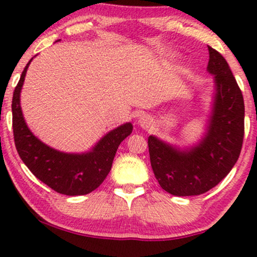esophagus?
I'll return each mask as SVG.
<instances>
[{"instance_id": "1", "label": "esophagus", "mask_w": 257, "mask_h": 257, "mask_svg": "<svg viewBox=\"0 0 257 257\" xmlns=\"http://www.w3.org/2000/svg\"><path fill=\"white\" fill-rule=\"evenodd\" d=\"M152 122H153L152 117L148 116V115H143V116H142L141 119H140V125H141L143 128H148V127H149V126L152 125Z\"/></svg>"}]
</instances>
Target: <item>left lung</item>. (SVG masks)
<instances>
[{
    "mask_svg": "<svg viewBox=\"0 0 257 257\" xmlns=\"http://www.w3.org/2000/svg\"><path fill=\"white\" fill-rule=\"evenodd\" d=\"M208 72L214 74L215 95L207 132L197 146L179 149L149 136L150 162L162 189L174 196L209 191L230 173L242 150L244 99L224 56L208 47Z\"/></svg>",
    "mask_w": 257,
    "mask_h": 257,
    "instance_id": "left-lung-1",
    "label": "left lung"
}]
</instances>
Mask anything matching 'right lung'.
<instances>
[{
    "instance_id": "1",
    "label": "right lung",
    "mask_w": 257,
    "mask_h": 257,
    "mask_svg": "<svg viewBox=\"0 0 257 257\" xmlns=\"http://www.w3.org/2000/svg\"><path fill=\"white\" fill-rule=\"evenodd\" d=\"M15 86L12 101L14 142L20 159L33 176L56 192L67 196L86 195L97 189L109 173L120 143L131 135V122L108 132L91 152L68 154L48 147L27 127L20 107V91L30 62Z\"/></svg>"
}]
</instances>
